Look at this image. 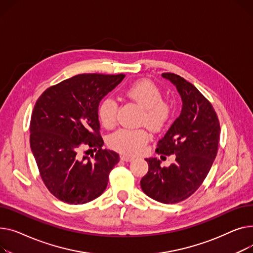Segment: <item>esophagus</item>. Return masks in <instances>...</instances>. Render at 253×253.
<instances>
[{
    "instance_id": "obj_1",
    "label": "esophagus",
    "mask_w": 253,
    "mask_h": 253,
    "mask_svg": "<svg viewBox=\"0 0 253 253\" xmlns=\"http://www.w3.org/2000/svg\"><path fill=\"white\" fill-rule=\"evenodd\" d=\"M121 158H122V160L126 161V162H129V161L133 160V157H130V156H127V155H122Z\"/></svg>"
}]
</instances>
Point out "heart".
<instances>
[{
    "label": "heart",
    "instance_id": "heart-1",
    "mask_svg": "<svg viewBox=\"0 0 253 253\" xmlns=\"http://www.w3.org/2000/svg\"><path fill=\"white\" fill-rule=\"evenodd\" d=\"M124 95L137 103L143 110L142 124L153 130L162 128L170 115V105L162 100L160 88L149 80H140L128 84ZM98 116L106 128H112L117 122V104L110 98H104L98 106ZM149 141V135L144 129L122 128L109 137L108 145L113 150L126 155H138L143 152Z\"/></svg>",
    "mask_w": 253,
    "mask_h": 253
}]
</instances>
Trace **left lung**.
<instances>
[{
	"mask_svg": "<svg viewBox=\"0 0 253 253\" xmlns=\"http://www.w3.org/2000/svg\"><path fill=\"white\" fill-rule=\"evenodd\" d=\"M162 78L176 87L183 105L156 152L174 154L175 161L161 168L157 158H146L149 169L140 184L147 196L169 204L187 199L201 186L215 159L220 128L212 105L195 85L174 73Z\"/></svg>",
	"mask_w": 253,
	"mask_h": 253,
	"instance_id": "8db88e82",
	"label": "left lung"
}]
</instances>
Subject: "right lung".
I'll list each match as a JSON object with an SVG mask.
<instances>
[{"label":"right lung","mask_w":253,"mask_h":253,"mask_svg":"<svg viewBox=\"0 0 253 253\" xmlns=\"http://www.w3.org/2000/svg\"><path fill=\"white\" fill-rule=\"evenodd\" d=\"M125 77L79 74L50 86L38 99L29 141L42 180L59 200L84 204L105 191L120 155L102 148L98 106ZM85 147L96 152L93 160L81 157Z\"/></svg>","instance_id":"right-lung-1"}]
</instances>
